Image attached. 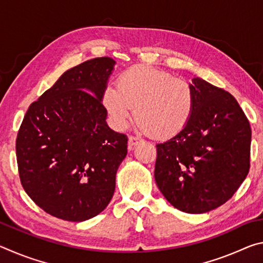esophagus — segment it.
Listing matches in <instances>:
<instances>
[{
  "instance_id": "1",
  "label": "esophagus",
  "mask_w": 263,
  "mask_h": 263,
  "mask_svg": "<svg viewBox=\"0 0 263 263\" xmlns=\"http://www.w3.org/2000/svg\"><path fill=\"white\" fill-rule=\"evenodd\" d=\"M139 141H141V139H140V138L136 137V136H130V137H128V144H130V146H135Z\"/></svg>"
}]
</instances>
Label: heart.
Instances as JSON below:
<instances>
[{
	"instance_id": "heart-1",
	"label": "heart",
	"mask_w": 263,
	"mask_h": 263,
	"mask_svg": "<svg viewBox=\"0 0 263 263\" xmlns=\"http://www.w3.org/2000/svg\"><path fill=\"white\" fill-rule=\"evenodd\" d=\"M101 100L116 126H125L135 108L138 126L159 139L180 135L196 106V94L188 82L145 65L122 72L116 86L104 87Z\"/></svg>"
}]
</instances>
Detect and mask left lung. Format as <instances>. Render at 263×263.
<instances>
[{
  "label": "left lung",
  "instance_id": "left-lung-1",
  "mask_svg": "<svg viewBox=\"0 0 263 263\" xmlns=\"http://www.w3.org/2000/svg\"><path fill=\"white\" fill-rule=\"evenodd\" d=\"M196 106L183 131L157 145L154 177L173 206L204 213L222 205L249 172L251 125L224 89L193 79Z\"/></svg>",
  "mask_w": 263,
  "mask_h": 263
}]
</instances>
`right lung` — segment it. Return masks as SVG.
<instances>
[{"label":"right lung","instance_id":"add662e5","mask_svg":"<svg viewBox=\"0 0 263 263\" xmlns=\"http://www.w3.org/2000/svg\"><path fill=\"white\" fill-rule=\"evenodd\" d=\"M115 60L84 61L29 106L17 133L21 183L53 217L83 221L108 206L127 136L106 125L102 90Z\"/></svg>","mask_w":263,"mask_h":263}]
</instances>
